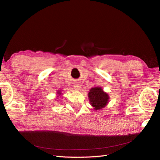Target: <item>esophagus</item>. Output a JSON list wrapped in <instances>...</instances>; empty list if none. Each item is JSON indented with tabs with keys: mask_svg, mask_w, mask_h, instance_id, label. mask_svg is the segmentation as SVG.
<instances>
[{
	"mask_svg": "<svg viewBox=\"0 0 160 160\" xmlns=\"http://www.w3.org/2000/svg\"><path fill=\"white\" fill-rule=\"evenodd\" d=\"M74 88L75 89H79L80 88V84H79V82H76V84H74Z\"/></svg>",
	"mask_w": 160,
	"mask_h": 160,
	"instance_id": "1",
	"label": "esophagus"
}]
</instances>
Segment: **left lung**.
Segmentation results:
<instances>
[{
    "mask_svg": "<svg viewBox=\"0 0 160 160\" xmlns=\"http://www.w3.org/2000/svg\"><path fill=\"white\" fill-rule=\"evenodd\" d=\"M88 96L90 103L94 107L95 110L104 108L108 101V94L104 93L101 87H94L91 89Z\"/></svg>",
    "mask_w": 160,
    "mask_h": 160,
    "instance_id": "8db88e82",
    "label": "left lung"
}]
</instances>
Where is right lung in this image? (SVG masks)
<instances>
[{
	"label": "right lung",
	"instance_id": "obj_1",
	"mask_svg": "<svg viewBox=\"0 0 160 160\" xmlns=\"http://www.w3.org/2000/svg\"><path fill=\"white\" fill-rule=\"evenodd\" d=\"M58 93H59V94H60V92H58Z\"/></svg>",
	"mask_w": 160,
	"mask_h": 160
}]
</instances>
